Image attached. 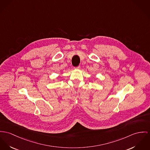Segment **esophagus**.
I'll return each mask as SVG.
<instances>
[{"instance_id":"1","label":"esophagus","mask_w":150,"mask_h":150,"mask_svg":"<svg viewBox=\"0 0 150 150\" xmlns=\"http://www.w3.org/2000/svg\"><path fill=\"white\" fill-rule=\"evenodd\" d=\"M80 68H81V66H77V67H74V69H79Z\"/></svg>"}]
</instances>
